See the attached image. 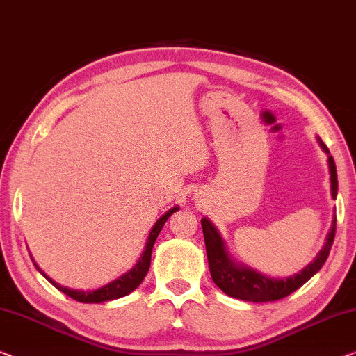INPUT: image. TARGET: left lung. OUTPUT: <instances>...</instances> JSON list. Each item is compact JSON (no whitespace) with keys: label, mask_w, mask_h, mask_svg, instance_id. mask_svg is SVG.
I'll return each mask as SVG.
<instances>
[{"label":"left lung","mask_w":356,"mask_h":356,"mask_svg":"<svg viewBox=\"0 0 356 356\" xmlns=\"http://www.w3.org/2000/svg\"><path fill=\"white\" fill-rule=\"evenodd\" d=\"M316 141L321 149L326 152L327 156V167H330V179H331V195L336 200L337 197V172L336 163L332 156H330V149L321 141L320 136H316ZM202 231H204L205 238V248H207V258H209L210 273L213 282L216 286L226 293L227 296L237 298L242 300H248V302H270V300H278L282 298H286L288 294L296 291L298 288L304 285L305 282L310 280L316 272L321 269L325 261L330 256V251L334 242L336 235V215L332 218V224L330 232L326 235V242L316 258L304 267L302 270L289 277H269L264 275L253 267H250L243 262H238L234 256L229 253L226 247V242L221 237V234L215 227L209 218H202Z\"/></svg>","instance_id":"8db88e82"}]
</instances>
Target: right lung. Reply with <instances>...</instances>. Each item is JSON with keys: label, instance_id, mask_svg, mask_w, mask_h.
<instances>
[{"label": "right lung", "instance_id": "obj_1", "mask_svg": "<svg viewBox=\"0 0 356 356\" xmlns=\"http://www.w3.org/2000/svg\"><path fill=\"white\" fill-rule=\"evenodd\" d=\"M179 207L175 205L172 207L170 210L163 213V215L159 218V220L156 221L154 226L149 231V235H147V242L145 245V250L141 251L138 261H136V264L132 267V269H129L125 273H122L121 277L114 278L113 282L106 283V285H103L97 289H73V288H68V286H63V285H58L57 282H54L51 277H47L44 272H42L38 264L33 261V264L38 270H40L42 275H44L49 282L52 283L54 286H56L58 291H62L67 294V296L73 298L74 300H79V302H84V304H100V302H108V300H114V299H119V298H124L130 294L132 291H135L136 288L140 286V283L143 282V278L146 277L147 270H149V266H151V253H152V247H154L156 243V238L157 235L161 234L163 224L165 221L170 218L175 211H178Z\"/></svg>", "mask_w": 356, "mask_h": 356}]
</instances>
